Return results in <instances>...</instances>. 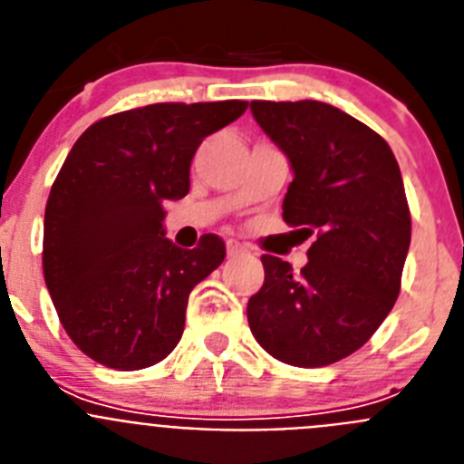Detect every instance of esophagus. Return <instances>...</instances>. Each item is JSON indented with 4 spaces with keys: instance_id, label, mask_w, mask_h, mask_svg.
I'll list each match as a JSON object with an SVG mask.
<instances>
[{
    "instance_id": "obj_1",
    "label": "esophagus",
    "mask_w": 464,
    "mask_h": 464,
    "mask_svg": "<svg viewBox=\"0 0 464 464\" xmlns=\"http://www.w3.org/2000/svg\"><path fill=\"white\" fill-rule=\"evenodd\" d=\"M244 253H248V248H246L244 244H239V241L235 239L227 241V257H239L244 256Z\"/></svg>"
}]
</instances>
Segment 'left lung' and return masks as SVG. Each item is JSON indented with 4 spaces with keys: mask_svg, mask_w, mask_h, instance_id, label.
<instances>
[{
    "mask_svg": "<svg viewBox=\"0 0 464 464\" xmlns=\"http://www.w3.org/2000/svg\"><path fill=\"white\" fill-rule=\"evenodd\" d=\"M251 113L293 169L283 220L315 241L299 274L262 256L248 325L281 362L325 367L355 353L400 295L411 244L400 165L374 130L325 102H251Z\"/></svg>",
    "mask_w": 464,
    "mask_h": 464,
    "instance_id": "8db88e82",
    "label": "left lung"
}]
</instances>
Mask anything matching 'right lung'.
I'll use <instances>...</instances> for the list:
<instances>
[{
  "mask_svg": "<svg viewBox=\"0 0 464 464\" xmlns=\"http://www.w3.org/2000/svg\"><path fill=\"white\" fill-rule=\"evenodd\" d=\"M248 102L150 104L90 125L51 188L44 278L72 342L94 362L134 372L165 360L186 325L190 290L225 260L204 235L186 251L165 237V204L190 190L204 137Z\"/></svg>",
  "mask_w": 464,
  "mask_h": 464,
  "instance_id": "1",
  "label": "right lung"
}]
</instances>
